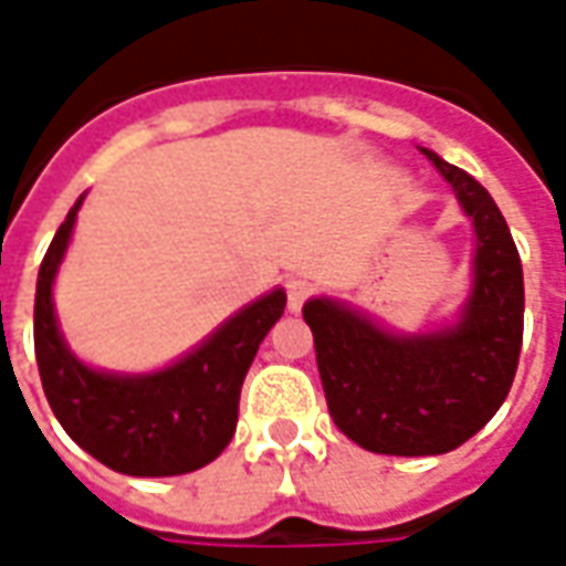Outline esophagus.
Here are the masks:
<instances>
[{
    "mask_svg": "<svg viewBox=\"0 0 566 566\" xmlns=\"http://www.w3.org/2000/svg\"><path fill=\"white\" fill-rule=\"evenodd\" d=\"M284 291H287V308H291V312H300L303 303L312 296V284H308L306 279H300V275H291V279L284 282Z\"/></svg>",
    "mask_w": 566,
    "mask_h": 566,
    "instance_id": "1",
    "label": "esophagus"
}]
</instances>
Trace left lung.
Masks as SVG:
<instances>
[{
  "instance_id": "left-lung-1",
  "label": "left lung",
  "mask_w": 566,
  "mask_h": 566,
  "mask_svg": "<svg viewBox=\"0 0 566 566\" xmlns=\"http://www.w3.org/2000/svg\"><path fill=\"white\" fill-rule=\"evenodd\" d=\"M473 218L475 284L458 327L394 336L331 300H308L321 385L333 421L376 454H446L494 418L518 369L524 279L497 202L458 166L424 150Z\"/></svg>"
}]
</instances>
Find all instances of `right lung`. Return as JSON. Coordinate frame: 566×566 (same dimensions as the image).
<instances>
[{
  "mask_svg": "<svg viewBox=\"0 0 566 566\" xmlns=\"http://www.w3.org/2000/svg\"><path fill=\"white\" fill-rule=\"evenodd\" d=\"M81 199L60 223L35 284V360L56 421L96 461L127 475H181L214 461L235 433L239 391L287 296L272 291L242 308L193 355L154 376L84 367L56 331L51 284Z\"/></svg>",
  "mask_w": 566,
  "mask_h": 566,
  "instance_id": "obj_1",
  "label": "right lung"
}]
</instances>
